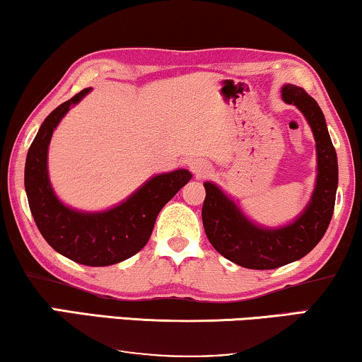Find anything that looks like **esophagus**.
<instances>
[{
	"label": "esophagus",
	"mask_w": 362,
	"mask_h": 362,
	"mask_svg": "<svg viewBox=\"0 0 362 362\" xmlns=\"http://www.w3.org/2000/svg\"><path fill=\"white\" fill-rule=\"evenodd\" d=\"M189 166H191V171L194 173L197 177L207 175V173H209V170H211L209 163L204 161V160H201V158H196V160H192L189 163Z\"/></svg>",
	"instance_id": "34e87169"
}]
</instances>
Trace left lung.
<instances>
[{
  "label": "left lung",
  "instance_id": "1",
  "mask_svg": "<svg viewBox=\"0 0 362 362\" xmlns=\"http://www.w3.org/2000/svg\"><path fill=\"white\" fill-rule=\"evenodd\" d=\"M281 98L303 113L316 141L315 189L305 209L288 224L265 227L245 216L216 182L206 181L202 224L212 247L227 260L254 270H272L300 260L325 235L334 211L338 156L323 112L301 87L285 83Z\"/></svg>",
  "mask_w": 362,
  "mask_h": 362
}]
</instances>
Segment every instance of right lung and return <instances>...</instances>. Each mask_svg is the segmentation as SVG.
Segmentation results:
<instances>
[{
  "instance_id": "obj_1",
  "label": "right lung",
  "mask_w": 362,
  "mask_h": 362,
  "mask_svg": "<svg viewBox=\"0 0 362 362\" xmlns=\"http://www.w3.org/2000/svg\"><path fill=\"white\" fill-rule=\"evenodd\" d=\"M88 92L90 88H83L42 122L28 151L24 187L37 229L54 250L77 264L107 267L130 259L146 245L160 211L192 175L175 170L151 176L125 201L105 211H77L64 204L49 180V143L66 113Z\"/></svg>"
}]
</instances>
